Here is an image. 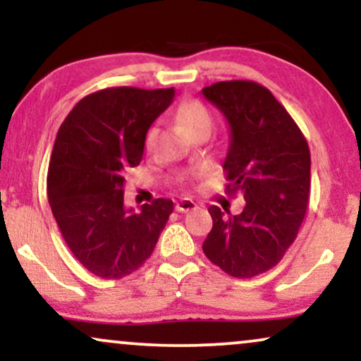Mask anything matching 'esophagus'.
Returning a JSON list of instances; mask_svg holds the SVG:
<instances>
[{"mask_svg": "<svg viewBox=\"0 0 361 361\" xmlns=\"http://www.w3.org/2000/svg\"><path fill=\"white\" fill-rule=\"evenodd\" d=\"M195 207H197V204H195L193 200H190V198H183V200H180V202H176V205H175V209H176V212H188V210H193Z\"/></svg>", "mask_w": 361, "mask_h": 361, "instance_id": "1", "label": "esophagus"}]
</instances>
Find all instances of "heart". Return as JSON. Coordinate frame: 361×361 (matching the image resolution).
Returning a JSON list of instances; mask_svg holds the SVG:
<instances>
[{
  "mask_svg": "<svg viewBox=\"0 0 361 361\" xmlns=\"http://www.w3.org/2000/svg\"><path fill=\"white\" fill-rule=\"evenodd\" d=\"M176 123L186 134H193L197 130H210L212 128L214 118L210 110L207 109L202 102L198 100H186L176 109L175 114ZM154 130H149L146 135V146L151 147L154 142Z\"/></svg>",
  "mask_w": 361,
  "mask_h": 361,
  "instance_id": "b5f03b06",
  "label": "heart"
}]
</instances>
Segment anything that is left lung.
Instances as JSON below:
<instances>
[{
	"label": "left lung",
	"instance_id": "obj_1",
	"mask_svg": "<svg viewBox=\"0 0 361 361\" xmlns=\"http://www.w3.org/2000/svg\"><path fill=\"white\" fill-rule=\"evenodd\" d=\"M202 93L231 127L227 195L241 193L246 202L233 217L210 207L214 226L202 250L227 275L252 279L271 270L299 234L309 209V144L285 106L258 82L219 81Z\"/></svg>",
	"mask_w": 361,
	"mask_h": 361
}]
</instances>
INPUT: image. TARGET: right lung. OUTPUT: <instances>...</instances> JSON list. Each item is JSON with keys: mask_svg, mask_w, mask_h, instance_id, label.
<instances>
[{"mask_svg": "<svg viewBox=\"0 0 361 361\" xmlns=\"http://www.w3.org/2000/svg\"><path fill=\"white\" fill-rule=\"evenodd\" d=\"M173 97V88L94 91L74 105L57 132L49 204L69 250L100 279H123L142 267L173 212L168 198L139 212L123 207L127 171L139 166L149 127Z\"/></svg>", "mask_w": 361, "mask_h": 361, "instance_id": "obj_1", "label": "right lung"}]
</instances>
